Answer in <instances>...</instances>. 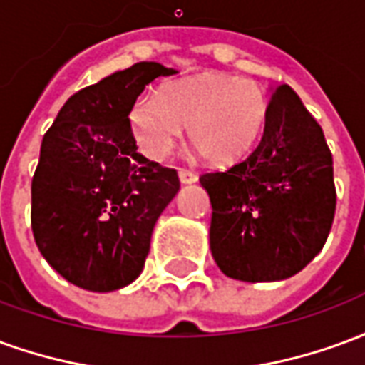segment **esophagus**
Segmentation results:
<instances>
[{
  "instance_id": "esophagus-1",
  "label": "esophagus",
  "mask_w": 365,
  "mask_h": 365,
  "mask_svg": "<svg viewBox=\"0 0 365 365\" xmlns=\"http://www.w3.org/2000/svg\"><path fill=\"white\" fill-rule=\"evenodd\" d=\"M180 182L182 183L197 182V174H195V172H191V170H185V168H182V170H180Z\"/></svg>"
}]
</instances>
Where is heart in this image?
Instances as JSON below:
<instances>
[{"mask_svg":"<svg viewBox=\"0 0 365 365\" xmlns=\"http://www.w3.org/2000/svg\"><path fill=\"white\" fill-rule=\"evenodd\" d=\"M269 97L260 83L237 76L203 74L170 83L158 97H136L130 123L152 158H166L187 127L191 144L213 164L237 162L266 128Z\"/></svg>","mask_w":365,"mask_h":365,"instance_id":"b5f03b06","label":"heart"}]
</instances>
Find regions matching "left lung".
<instances>
[{"instance_id":"1","label":"left lung","mask_w":365,"mask_h":365,"mask_svg":"<svg viewBox=\"0 0 365 365\" xmlns=\"http://www.w3.org/2000/svg\"><path fill=\"white\" fill-rule=\"evenodd\" d=\"M199 182L213 207L211 252L232 279L291 277L329 238L336 211L332 154L321 125L287 83L272 93L258 146Z\"/></svg>"}]
</instances>
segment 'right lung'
Masks as SVG:
<instances>
[{
  "label": "right lung",
  "mask_w": 365,
  "mask_h": 365,
  "mask_svg": "<svg viewBox=\"0 0 365 365\" xmlns=\"http://www.w3.org/2000/svg\"><path fill=\"white\" fill-rule=\"evenodd\" d=\"M138 62L68 99L46 130L31 183V229L44 260L90 291L135 282L160 213L180 190L174 168L136 152L128 113L156 78Z\"/></svg>",
  "instance_id": "1"
}]
</instances>
